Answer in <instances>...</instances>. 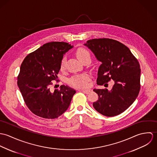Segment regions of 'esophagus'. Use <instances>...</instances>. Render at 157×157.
I'll return each mask as SVG.
<instances>
[{"label": "esophagus", "mask_w": 157, "mask_h": 157, "mask_svg": "<svg viewBox=\"0 0 157 157\" xmlns=\"http://www.w3.org/2000/svg\"><path fill=\"white\" fill-rule=\"evenodd\" d=\"M80 91H81V92H83V93H85V94H89V93H90V92L92 91V90H80Z\"/></svg>", "instance_id": "obj_1"}]
</instances>
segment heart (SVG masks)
<instances>
[{"instance_id": "b5f03b06", "label": "heart", "mask_w": 157, "mask_h": 157, "mask_svg": "<svg viewBox=\"0 0 157 157\" xmlns=\"http://www.w3.org/2000/svg\"><path fill=\"white\" fill-rule=\"evenodd\" d=\"M76 55L78 60L81 62L86 57H90V52L85 48L78 49L76 52ZM65 63H66V59L64 57L62 59L60 62V70L63 71L65 69ZM90 80V74L87 73H84V74L72 76L69 80V83L72 86L75 88L84 89L88 87Z\"/></svg>"}]
</instances>
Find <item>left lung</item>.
<instances>
[{"instance_id":"obj_1","label":"left lung","mask_w":157,"mask_h":157,"mask_svg":"<svg viewBox=\"0 0 157 157\" xmlns=\"http://www.w3.org/2000/svg\"><path fill=\"white\" fill-rule=\"evenodd\" d=\"M102 64L98 71L97 83L103 85L111 80L115 82L111 91L94 89L98 96L93 106L106 117L126 111L136 98L140 90V64L130 49L111 39H94L84 44Z\"/></svg>"}]
</instances>
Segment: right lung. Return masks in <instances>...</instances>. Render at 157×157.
Instances as JSON below:
<instances>
[{
  "mask_svg": "<svg viewBox=\"0 0 157 157\" xmlns=\"http://www.w3.org/2000/svg\"><path fill=\"white\" fill-rule=\"evenodd\" d=\"M72 47L67 42H48L24 59L17 85L26 105L37 116L54 119L67 110L75 90L62 85L52 91L49 87L52 81H57L63 54Z\"/></svg>",
  "mask_w": 157,
  "mask_h": 157,
  "instance_id": "right-lung-1",
  "label": "right lung"
}]
</instances>
